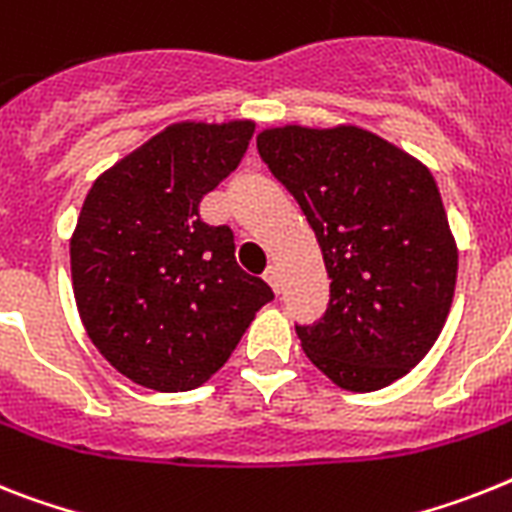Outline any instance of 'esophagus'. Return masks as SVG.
Listing matches in <instances>:
<instances>
[{
	"mask_svg": "<svg viewBox=\"0 0 512 512\" xmlns=\"http://www.w3.org/2000/svg\"><path fill=\"white\" fill-rule=\"evenodd\" d=\"M264 280L272 285L274 293H280V287H282V277H280V269L277 266H266V272H264Z\"/></svg>",
	"mask_w": 512,
	"mask_h": 512,
	"instance_id": "esophagus-1",
	"label": "esophagus"
}]
</instances>
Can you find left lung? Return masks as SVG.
Instances as JSON below:
<instances>
[{
	"label": "left lung",
	"instance_id": "8db88e82",
	"mask_svg": "<svg viewBox=\"0 0 512 512\" xmlns=\"http://www.w3.org/2000/svg\"><path fill=\"white\" fill-rule=\"evenodd\" d=\"M272 175L314 227L327 314L295 327L337 387L382 390L432 350L453 306L458 246L432 172L358 125H282L256 135Z\"/></svg>",
	"mask_w": 512,
	"mask_h": 512
}]
</instances>
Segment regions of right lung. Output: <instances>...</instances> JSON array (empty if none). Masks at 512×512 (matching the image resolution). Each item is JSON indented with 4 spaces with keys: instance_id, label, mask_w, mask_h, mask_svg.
Instances as JSON below:
<instances>
[{
    "instance_id": "obj_1",
    "label": "right lung",
    "mask_w": 512,
    "mask_h": 512,
    "mask_svg": "<svg viewBox=\"0 0 512 512\" xmlns=\"http://www.w3.org/2000/svg\"><path fill=\"white\" fill-rule=\"evenodd\" d=\"M251 120L175 122L101 172L70 238L80 322L114 369L156 392L217 374L274 298L198 206L240 164Z\"/></svg>"
}]
</instances>
